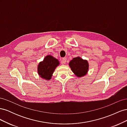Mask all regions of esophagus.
<instances>
[{
	"mask_svg": "<svg viewBox=\"0 0 127 127\" xmlns=\"http://www.w3.org/2000/svg\"><path fill=\"white\" fill-rule=\"evenodd\" d=\"M61 61H62V63L64 64H66V61H67V58H63L62 59V60H61Z\"/></svg>",
	"mask_w": 127,
	"mask_h": 127,
	"instance_id": "obj_1",
	"label": "esophagus"
}]
</instances>
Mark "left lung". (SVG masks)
<instances>
[{"mask_svg":"<svg viewBox=\"0 0 127 127\" xmlns=\"http://www.w3.org/2000/svg\"><path fill=\"white\" fill-rule=\"evenodd\" d=\"M69 66L75 76L79 78L85 76L89 69L87 60L83 59L80 57L74 58L69 63Z\"/></svg>","mask_w":127,"mask_h":127,"instance_id":"left-lung-1","label":"left lung"}]
</instances>
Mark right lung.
I'll use <instances>...</instances> for the list:
<instances>
[{
  "mask_svg": "<svg viewBox=\"0 0 127 127\" xmlns=\"http://www.w3.org/2000/svg\"><path fill=\"white\" fill-rule=\"evenodd\" d=\"M59 61L51 55L46 56L37 66V73L41 78L50 80L56 67L59 65Z\"/></svg>",
  "mask_w": 127,
  "mask_h": 127,
  "instance_id": "obj_1",
  "label": "right lung"
}]
</instances>
